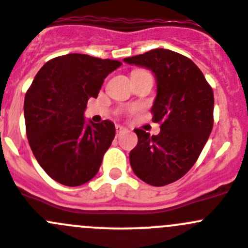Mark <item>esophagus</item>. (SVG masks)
I'll return each instance as SVG.
<instances>
[{"label":"esophagus","instance_id":"1","mask_svg":"<svg viewBox=\"0 0 248 248\" xmlns=\"http://www.w3.org/2000/svg\"><path fill=\"white\" fill-rule=\"evenodd\" d=\"M115 130H117V134H120V133H123V131L125 130V128H124V126H122V125H117V126H115Z\"/></svg>","mask_w":248,"mask_h":248}]
</instances>
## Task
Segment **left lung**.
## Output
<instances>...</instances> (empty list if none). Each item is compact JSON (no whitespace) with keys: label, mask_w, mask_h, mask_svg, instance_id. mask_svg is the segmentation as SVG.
I'll list each match as a JSON object with an SVG mask.
<instances>
[{"label":"left lung","mask_w":248,"mask_h":248,"mask_svg":"<svg viewBox=\"0 0 248 248\" xmlns=\"http://www.w3.org/2000/svg\"><path fill=\"white\" fill-rule=\"evenodd\" d=\"M124 62L150 69L157 82L151 112L161 131L135 129L138 145L130 151L131 168L152 186H164L185 175L201 155L213 128L214 96L200 68L170 49L155 48Z\"/></svg>","instance_id":"left-lung-1"}]
</instances>
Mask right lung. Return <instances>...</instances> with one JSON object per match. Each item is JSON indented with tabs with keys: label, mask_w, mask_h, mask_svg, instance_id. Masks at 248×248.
Here are the masks:
<instances>
[{
	"label": "right lung",
	"mask_w": 248,
	"mask_h": 248,
	"mask_svg": "<svg viewBox=\"0 0 248 248\" xmlns=\"http://www.w3.org/2000/svg\"><path fill=\"white\" fill-rule=\"evenodd\" d=\"M122 63L80 53L45 63L24 100L29 145L41 168L65 186H79L97 174L115 136L110 120L86 122L87 100Z\"/></svg>",
	"instance_id": "add662e5"
}]
</instances>
